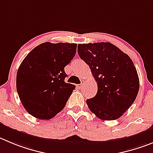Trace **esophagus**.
Instances as JSON below:
<instances>
[{"instance_id": "1", "label": "esophagus", "mask_w": 153, "mask_h": 153, "mask_svg": "<svg viewBox=\"0 0 153 153\" xmlns=\"http://www.w3.org/2000/svg\"><path fill=\"white\" fill-rule=\"evenodd\" d=\"M84 85H85V81H82V82H81V84H80V85H77L76 87L78 88H82L84 87Z\"/></svg>"}]
</instances>
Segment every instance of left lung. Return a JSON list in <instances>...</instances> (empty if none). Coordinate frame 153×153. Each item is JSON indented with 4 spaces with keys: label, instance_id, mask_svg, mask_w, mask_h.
<instances>
[{
    "label": "left lung",
    "instance_id": "left-lung-1",
    "mask_svg": "<svg viewBox=\"0 0 153 153\" xmlns=\"http://www.w3.org/2000/svg\"><path fill=\"white\" fill-rule=\"evenodd\" d=\"M78 53L97 82L96 96L87 99L89 109L102 120L120 118L139 91V77L133 61L109 42L80 44Z\"/></svg>",
    "mask_w": 153,
    "mask_h": 153
}]
</instances>
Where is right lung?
<instances>
[{"mask_svg":"<svg viewBox=\"0 0 153 153\" xmlns=\"http://www.w3.org/2000/svg\"><path fill=\"white\" fill-rule=\"evenodd\" d=\"M77 44L45 42L34 48L20 64L16 90L25 110L39 119H51L65 107L75 85L65 83L64 68Z\"/></svg>","mask_w":153,"mask_h":153,"instance_id":"obj_1","label":"right lung"}]
</instances>
